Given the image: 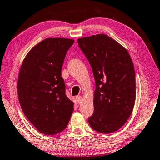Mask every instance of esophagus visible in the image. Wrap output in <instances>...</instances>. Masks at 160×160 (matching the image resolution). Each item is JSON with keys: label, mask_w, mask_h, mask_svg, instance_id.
Listing matches in <instances>:
<instances>
[{"label": "esophagus", "mask_w": 160, "mask_h": 160, "mask_svg": "<svg viewBox=\"0 0 160 160\" xmlns=\"http://www.w3.org/2000/svg\"><path fill=\"white\" fill-rule=\"evenodd\" d=\"M76 100H77L78 103L80 104L81 102V101H82V97H81L80 95L77 96V97H76Z\"/></svg>", "instance_id": "1"}]
</instances>
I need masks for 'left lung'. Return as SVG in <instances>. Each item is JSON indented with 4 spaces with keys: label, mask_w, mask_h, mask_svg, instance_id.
Masks as SVG:
<instances>
[{
    "label": "left lung",
    "mask_w": 160,
    "mask_h": 160,
    "mask_svg": "<svg viewBox=\"0 0 160 160\" xmlns=\"http://www.w3.org/2000/svg\"><path fill=\"white\" fill-rule=\"evenodd\" d=\"M92 67L95 80L94 112L88 122L104 134L121 128L132 112L136 98L135 72L128 50L105 34L78 40Z\"/></svg>",
    "instance_id": "1"
}]
</instances>
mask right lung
Segmentation results:
<instances>
[{"mask_svg":"<svg viewBox=\"0 0 160 160\" xmlns=\"http://www.w3.org/2000/svg\"><path fill=\"white\" fill-rule=\"evenodd\" d=\"M74 40L46 38L32 48L22 61L18 95L24 115L40 132L64 130L74 108L65 95L62 66Z\"/></svg>","mask_w":160,"mask_h":160,"instance_id":"add662e5","label":"right lung"}]
</instances>
